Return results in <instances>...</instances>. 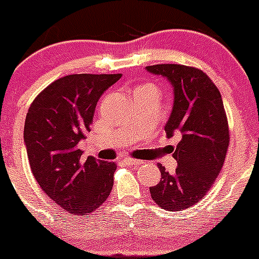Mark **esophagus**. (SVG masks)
<instances>
[{"label": "esophagus", "mask_w": 259, "mask_h": 259, "mask_svg": "<svg viewBox=\"0 0 259 259\" xmlns=\"http://www.w3.org/2000/svg\"><path fill=\"white\" fill-rule=\"evenodd\" d=\"M123 162L126 164H128V166H138V164H142L143 163V162L140 161V159L130 158V157H126V158L123 159Z\"/></svg>", "instance_id": "esophagus-1"}]
</instances>
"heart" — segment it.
<instances>
[{
    "instance_id": "1",
    "label": "heart",
    "mask_w": 259,
    "mask_h": 259,
    "mask_svg": "<svg viewBox=\"0 0 259 259\" xmlns=\"http://www.w3.org/2000/svg\"><path fill=\"white\" fill-rule=\"evenodd\" d=\"M147 91H156V92H158V89H157L154 84H151V83H145V84H141V86H138L137 89L135 90V93H138V92H147Z\"/></svg>"
}]
</instances>
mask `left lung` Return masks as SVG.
Listing matches in <instances>:
<instances>
[{"mask_svg":"<svg viewBox=\"0 0 259 259\" xmlns=\"http://www.w3.org/2000/svg\"><path fill=\"white\" fill-rule=\"evenodd\" d=\"M166 77L175 91V103L164 131L180 136L175 149V175L161 170L151 197L163 209L182 210L201 201L222 169L229 145V127L222 97L212 79L199 68L177 63L147 66Z\"/></svg>","mask_w":259,"mask_h":259,"instance_id":"obj_1","label":"left lung"}]
</instances>
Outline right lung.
I'll return each instance as SVG.
<instances>
[{"label": "right lung", "instance_id": "add662e5", "mask_svg": "<svg viewBox=\"0 0 259 259\" xmlns=\"http://www.w3.org/2000/svg\"><path fill=\"white\" fill-rule=\"evenodd\" d=\"M116 74H68L37 95L25 122L26 149L34 178L55 203L72 214L95 212L113 187L114 162L82 159L79 141L90 132L96 105Z\"/></svg>", "mask_w": 259, "mask_h": 259}]
</instances>
